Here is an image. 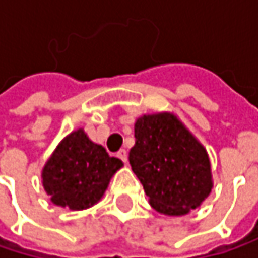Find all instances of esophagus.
I'll use <instances>...</instances> for the list:
<instances>
[{
    "label": "esophagus",
    "mask_w": 258,
    "mask_h": 258,
    "mask_svg": "<svg viewBox=\"0 0 258 258\" xmlns=\"http://www.w3.org/2000/svg\"><path fill=\"white\" fill-rule=\"evenodd\" d=\"M118 157H119V160H122L124 163H127V151L125 149H121L118 152Z\"/></svg>",
    "instance_id": "1"
}]
</instances>
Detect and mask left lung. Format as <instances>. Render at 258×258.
Masks as SVG:
<instances>
[{"label":"left lung","instance_id":"1","mask_svg":"<svg viewBox=\"0 0 258 258\" xmlns=\"http://www.w3.org/2000/svg\"><path fill=\"white\" fill-rule=\"evenodd\" d=\"M130 164L151 206L164 215H185L209 196L211 164L205 148L172 113L145 115L134 127Z\"/></svg>","mask_w":258,"mask_h":258}]
</instances>
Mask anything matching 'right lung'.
Segmentation results:
<instances>
[{
	"mask_svg": "<svg viewBox=\"0 0 258 258\" xmlns=\"http://www.w3.org/2000/svg\"><path fill=\"white\" fill-rule=\"evenodd\" d=\"M122 167L101 145L88 139L83 130L69 134L43 169V185L58 206L80 211L95 205L113 173Z\"/></svg>",
	"mask_w": 258,
	"mask_h": 258,
	"instance_id": "1",
	"label": "right lung"
}]
</instances>
